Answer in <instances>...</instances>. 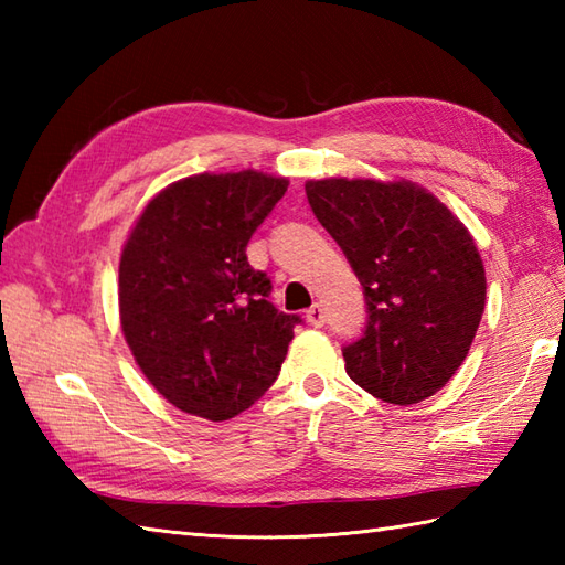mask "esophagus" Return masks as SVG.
I'll return each instance as SVG.
<instances>
[{"label": "esophagus", "mask_w": 565, "mask_h": 565, "mask_svg": "<svg viewBox=\"0 0 565 565\" xmlns=\"http://www.w3.org/2000/svg\"><path fill=\"white\" fill-rule=\"evenodd\" d=\"M306 320L310 322L313 328H322V322H326V310H322L320 303H313L306 310Z\"/></svg>", "instance_id": "34e87169"}]
</instances>
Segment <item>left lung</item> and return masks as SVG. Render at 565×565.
Wrapping results in <instances>:
<instances>
[{
    "mask_svg": "<svg viewBox=\"0 0 565 565\" xmlns=\"http://www.w3.org/2000/svg\"><path fill=\"white\" fill-rule=\"evenodd\" d=\"M306 196L352 264L366 328L342 350L354 383L413 405L461 366L486 306V269L471 233L423 186L313 179Z\"/></svg>",
    "mask_w": 565,
    "mask_h": 565,
    "instance_id": "8db88e82",
    "label": "left lung"
}]
</instances>
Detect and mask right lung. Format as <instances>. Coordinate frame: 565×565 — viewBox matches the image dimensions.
<instances>
[{
	"mask_svg": "<svg viewBox=\"0 0 565 565\" xmlns=\"http://www.w3.org/2000/svg\"><path fill=\"white\" fill-rule=\"evenodd\" d=\"M255 170L194 174L162 189L130 231L118 308L142 374L179 411L231 419L276 381L298 316L269 303L247 243L286 194Z\"/></svg>",
	"mask_w": 565,
	"mask_h": 565,
	"instance_id": "1",
	"label": "right lung"
}]
</instances>
